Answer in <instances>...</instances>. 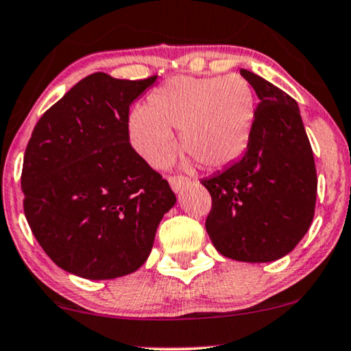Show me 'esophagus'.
Listing matches in <instances>:
<instances>
[{"instance_id":"1","label":"esophagus","mask_w":351,"mask_h":351,"mask_svg":"<svg viewBox=\"0 0 351 351\" xmlns=\"http://www.w3.org/2000/svg\"><path fill=\"white\" fill-rule=\"evenodd\" d=\"M168 181H170V186L175 193H180L183 188H186V186H189V184H193V181L188 180L186 176H170Z\"/></svg>"}]
</instances>
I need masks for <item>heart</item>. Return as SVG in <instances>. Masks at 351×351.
Returning <instances> with one entry per match:
<instances>
[{
  "label": "heart",
  "instance_id": "heart-1",
  "mask_svg": "<svg viewBox=\"0 0 351 351\" xmlns=\"http://www.w3.org/2000/svg\"><path fill=\"white\" fill-rule=\"evenodd\" d=\"M255 114V91L242 75H180L152 91L147 108L130 111L129 141L150 167L163 168L176 154L171 129H180L183 152L208 170H217L242 157Z\"/></svg>",
  "mask_w": 351,
  "mask_h": 351
}]
</instances>
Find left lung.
Masks as SVG:
<instances>
[{
	"label": "left lung",
	"mask_w": 351,
	"mask_h": 351,
	"mask_svg": "<svg viewBox=\"0 0 351 351\" xmlns=\"http://www.w3.org/2000/svg\"><path fill=\"white\" fill-rule=\"evenodd\" d=\"M240 75L260 103L243 157L202 180L213 197L206 230L227 258L267 263L288 255L309 230L317 173L296 101L252 71Z\"/></svg>",
	"instance_id": "8db88e82"
}]
</instances>
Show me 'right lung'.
Segmentation results:
<instances>
[{"mask_svg":"<svg viewBox=\"0 0 351 351\" xmlns=\"http://www.w3.org/2000/svg\"><path fill=\"white\" fill-rule=\"evenodd\" d=\"M157 77L93 73L44 112L26 147L24 214L57 267L86 280L134 273L149 258L175 193L129 142V108Z\"/></svg>","mask_w":351,"mask_h":351,"instance_id":"obj_1","label":"right lung"}]
</instances>
